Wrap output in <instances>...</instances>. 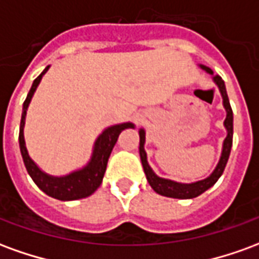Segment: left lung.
I'll return each mask as SVG.
<instances>
[{
	"instance_id": "1",
	"label": "left lung",
	"mask_w": 259,
	"mask_h": 259,
	"mask_svg": "<svg viewBox=\"0 0 259 259\" xmlns=\"http://www.w3.org/2000/svg\"><path fill=\"white\" fill-rule=\"evenodd\" d=\"M200 68L204 69L206 73L212 74V79H213L215 84L218 85V89H219L221 94H222L223 107L226 109V119H225L223 124H225V127H226L228 136H226V139L223 140L222 154H221V158H219V162H218L217 168L213 169V172H212L208 178H205V179L202 180H198V182H194V183H178V182H174V180L159 178V176H157V175L154 174V170L151 169V166L148 165L146 150H144L146 132H144V129L139 130V135H140V147H139V151H140L141 163H143V169H144L147 180H148V183H150V186L152 187V190L155 191V193H158V194L165 195V197L187 200V198L198 197V195L202 194L204 191L208 190L209 187H212V186L217 183L218 179L222 176L223 170H225V166H226V163H228L229 155H230L232 144H233V111H232L230 102H229L228 93H226V87H225V81H223L222 77H221L219 74H213L212 69H209L208 66L200 65Z\"/></svg>"
}]
</instances>
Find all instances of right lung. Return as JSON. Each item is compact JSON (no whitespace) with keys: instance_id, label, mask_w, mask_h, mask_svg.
<instances>
[{"instance_id":"1","label":"right lung","mask_w":259,"mask_h":259,"mask_svg":"<svg viewBox=\"0 0 259 259\" xmlns=\"http://www.w3.org/2000/svg\"><path fill=\"white\" fill-rule=\"evenodd\" d=\"M48 69H50V65L33 81L30 91L26 97L25 102H23V111H22V119H20L19 127L20 154H22L23 162H25V166L27 169V174L30 175V178L38 186L40 190L44 191L50 197L61 201L80 200V198H85V197L91 195L100 187V185L102 183L104 174H105V169H107L108 158L112 152L113 146L118 141L119 135L124 129H129V127L133 129L135 124L126 122V123L113 124V126L107 127L101 135L97 137L89 163L81 169H79V170H74V172H70V174L65 175V176H59V178L42 172L41 169L37 166L36 162L31 159L29 152H27L23 129H25L26 112H27L29 104H30L31 98H33V94L36 91L37 85L40 84L41 77L46 74Z\"/></svg>"}]
</instances>
